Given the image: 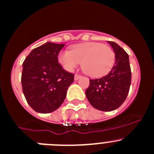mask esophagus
Returning <instances> with one entry per match:
<instances>
[{
  "label": "esophagus",
  "instance_id": "obj_1",
  "mask_svg": "<svg viewBox=\"0 0 154 154\" xmlns=\"http://www.w3.org/2000/svg\"><path fill=\"white\" fill-rule=\"evenodd\" d=\"M80 77H81V76L79 75V74H75V75H74V80H77L78 79H80Z\"/></svg>",
  "mask_w": 154,
  "mask_h": 154
}]
</instances>
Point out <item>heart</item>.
<instances>
[{
    "label": "heart",
    "instance_id": "b5f03b06",
    "mask_svg": "<svg viewBox=\"0 0 154 154\" xmlns=\"http://www.w3.org/2000/svg\"><path fill=\"white\" fill-rule=\"evenodd\" d=\"M115 60L116 54L109 46L94 42L75 45L70 51H62L58 54V62L65 70L72 71L82 62L83 70L93 77L107 74Z\"/></svg>",
    "mask_w": 154,
    "mask_h": 154
}]
</instances>
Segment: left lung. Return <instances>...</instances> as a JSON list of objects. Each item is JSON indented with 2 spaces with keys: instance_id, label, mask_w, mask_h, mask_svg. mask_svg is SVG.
<instances>
[{
  "instance_id": "1",
  "label": "left lung",
  "mask_w": 154,
  "mask_h": 154,
  "mask_svg": "<svg viewBox=\"0 0 154 154\" xmlns=\"http://www.w3.org/2000/svg\"><path fill=\"white\" fill-rule=\"evenodd\" d=\"M108 42L116 53L114 66L107 75L90 80V86L85 92L92 106L103 112L112 111L122 105L131 81L128 54L114 42Z\"/></svg>"
}]
</instances>
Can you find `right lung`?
Here are the masks:
<instances>
[{"instance_id": "right-lung-1", "label": "right lung", "mask_w": 154, "mask_h": 154, "mask_svg": "<svg viewBox=\"0 0 154 154\" xmlns=\"http://www.w3.org/2000/svg\"><path fill=\"white\" fill-rule=\"evenodd\" d=\"M64 44L47 42L34 48L23 63V93L30 107L39 113H50L61 106L74 74L64 70L58 54Z\"/></svg>"}]
</instances>
